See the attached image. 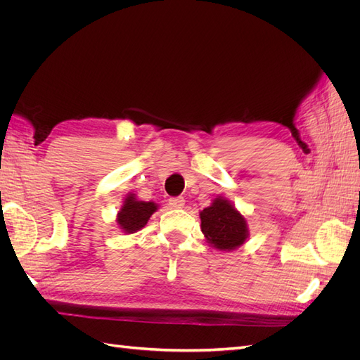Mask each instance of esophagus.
Segmentation results:
<instances>
[{"label":"esophagus","instance_id":"esophagus-1","mask_svg":"<svg viewBox=\"0 0 360 360\" xmlns=\"http://www.w3.org/2000/svg\"><path fill=\"white\" fill-rule=\"evenodd\" d=\"M168 202H169L172 209H181V207L184 205V198L183 197H174V198H169Z\"/></svg>","mask_w":360,"mask_h":360}]
</instances>
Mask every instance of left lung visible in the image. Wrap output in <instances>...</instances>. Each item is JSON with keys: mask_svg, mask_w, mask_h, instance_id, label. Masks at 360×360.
Instances as JSON below:
<instances>
[{"mask_svg": "<svg viewBox=\"0 0 360 360\" xmlns=\"http://www.w3.org/2000/svg\"><path fill=\"white\" fill-rule=\"evenodd\" d=\"M201 231L207 243L217 250L230 252L246 243L249 228L246 216L238 212L225 197H216L200 212Z\"/></svg>", "mask_w": 360, "mask_h": 360, "instance_id": "1", "label": "left lung"}]
</instances>
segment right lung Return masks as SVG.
<instances>
[{"label":"right lung","instance_id":"obj_1","mask_svg":"<svg viewBox=\"0 0 360 360\" xmlns=\"http://www.w3.org/2000/svg\"><path fill=\"white\" fill-rule=\"evenodd\" d=\"M159 205L153 201H141L136 198V195L129 192L124 200L122 209L118 210L115 222L120 230L124 234H134L144 228Z\"/></svg>","mask_w":360,"mask_h":360}]
</instances>
